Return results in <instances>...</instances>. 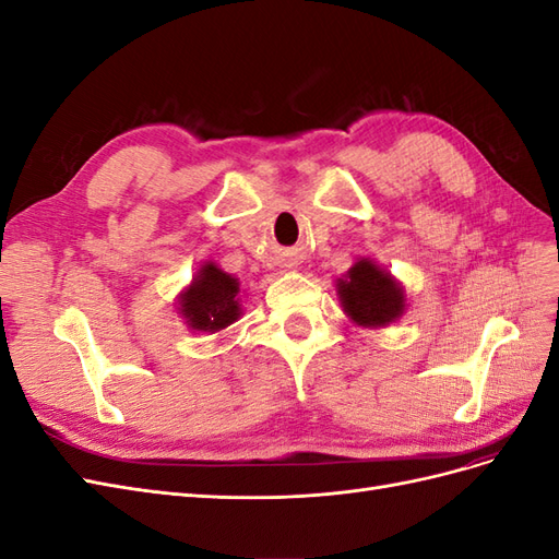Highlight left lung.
I'll use <instances>...</instances> for the list:
<instances>
[{"label":"left lung","mask_w":559,"mask_h":559,"mask_svg":"<svg viewBox=\"0 0 559 559\" xmlns=\"http://www.w3.org/2000/svg\"><path fill=\"white\" fill-rule=\"evenodd\" d=\"M335 292L347 317L366 329L392 324L405 310L403 286L370 259L354 263L347 275L335 282Z\"/></svg>","instance_id":"8db88e82"}]
</instances>
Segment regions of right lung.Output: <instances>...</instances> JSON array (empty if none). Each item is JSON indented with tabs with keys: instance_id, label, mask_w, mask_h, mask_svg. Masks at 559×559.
Returning <instances> with one entry per match:
<instances>
[{
	"instance_id": "right-lung-1",
	"label": "right lung",
	"mask_w": 559,
	"mask_h": 559,
	"mask_svg": "<svg viewBox=\"0 0 559 559\" xmlns=\"http://www.w3.org/2000/svg\"><path fill=\"white\" fill-rule=\"evenodd\" d=\"M179 314L193 331L216 333L242 314L240 282L216 263L200 265L193 282L179 296Z\"/></svg>"
}]
</instances>
